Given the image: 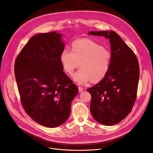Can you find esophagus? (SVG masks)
I'll use <instances>...</instances> for the list:
<instances>
[{
    "mask_svg": "<svg viewBox=\"0 0 153 153\" xmlns=\"http://www.w3.org/2000/svg\"><path fill=\"white\" fill-rule=\"evenodd\" d=\"M78 89H79V92H81L82 91H84V88H82V87H81V86H79V87H78Z\"/></svg>",
    "mask_w": 153,
    "mask_h": 153,
    "instance_id": "esophagus-1",
    "label": "esophagus"
}]
</instances>
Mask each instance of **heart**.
I'll use <instances>...</instances> for the list:
<instances>
[{
    "mask_svg": "<svg viewBox=\"0 0 153 153\" xmlns=\"http://www.w3.org/2000/svg\"><path fill=\"white\" fill-rule=\"evenodd\" d=\"M60 61L64 71L72 75L80 64L81 69L73 76L79 84H88L91 80L99 82L107 75L111 62V53L108 49L89 39L73 42L71 51L64 49Z\"/></svg>",
    "mask_w": 153,
    "mask_h": 153,
    "instance_id": "1",
    "label": "heart"
}]
</instances>
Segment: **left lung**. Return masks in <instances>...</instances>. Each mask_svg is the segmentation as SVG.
I'll list each match as a JSON object with an SVG mask.
<instances>
[{
    "instance_id": "left-lung-1",
    "label": "left lung",
    "mask_w": 153,
    "mask_h": 153,
    "mask_svg": "<svg viewBox=\"0 0 153 153\" xmlns=\"http://www.w3.org/2000/svg\"><path fill=\"white\" fill-rule=\"evenodd\" d=\"M89 35L109 39L111 51L107 75L87 89L91 95V113L100 124H116L130 113L136 101L139 78L137 58L114 31H91Z\"/></svg>"
}]
</instances>
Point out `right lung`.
<instances>
[{"instance_id":"obj_1","label":"right lung","mask_w":153,"mask_h":153,"mask_svg":"<svg viewBox=\"0 0 153 153\" xmlns=\"http://www.w3.org/2000/svg\"><path fill=\"white\" fill-rule=\"evenodd\" d=\"M56 32L32 37L17 56L14 66L22 105L34 121L55 128L71 114L77 85L63 71L60 56L65 44Z\"/></svg>"}]
</instances>
